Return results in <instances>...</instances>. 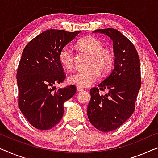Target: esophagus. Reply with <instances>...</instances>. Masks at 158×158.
Returning a JSON list of instances; mask_svg holds the SVG:
<instances>
[{"label":"esophagus","mask_w":158,"mask_h":158,"mask_svg":"<svg viewBox=\"0 0 158 158\" xmlns=\"http://www.w3.org/2000/svg\"><path fill=\"white\" fill-rule=\"evenodd\" d=\"M77 91H79V92H82V91L85 90L83 87H81V86H77Z\"/></svg>","instance_id":"obj_1"}]
</instances>
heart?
I'll list each match as a JSON object with an SVG mask.
<instances>
[{"label":"heart","mask_w":158,"mask_h":158,"mask_svg":"<svg viewBox=\"0 0 158 158\" xmlns=\"http://www.w3.org/2000/svg\"><path fill=\"white\" fill-rule=\"evenodd\" d=\"M78 46L92 54L90 66L85 70L77 71L68 78L70 84L80 86H89L95 83L101 77V71L107 73L114 65V56L110 51L103 49V44L99 39L87 36L80 40ZM60 63L64 68L70 69L74 65V52L69 45H66L60 50L59 54Z\"/></svg>","instance_id":"heart-1"}]
</instances>
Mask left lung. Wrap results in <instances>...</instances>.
<instances>
[{
  "mask_svg": "<svg viewBox=\"0 0 158 158\" xmlns=\"http://www.w3.org/2000/svg\"><path fill=\"white\" fill-rule=\"evenodd\" d=\"M93 33L108 35L113 41L114 66L111 74L90 89L87 115L91 124L102 132L116 130L130 118L141 86L139 58L127 38L114 28L97 29ZM108 91L105 95L100 90Z\"/></svg>",
  "mask_w": 158,
  "mask_h": 158,
  "instance_id": "8db88e82",
  "label": "left lung"
}]
</instances>
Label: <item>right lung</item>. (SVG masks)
Wrapping results in <instances>:
<instances>
[{"mask_svg":"<svg viewBox=\"0 0 158 158\" xmlns=\"http://www.w3.org/2000/svg\"><path fill=\"white\" fill-rule=\"evenodd\" d=\"M81 32L49 29L33 39L24 48L18 67L19 106L38 130H49L60 122L64 103L74 96L76 86L56 89L66 78L59 59L62 47Z\"/></svg>","mask_w":158,"mask_h":158,"instance_id":"right-lung-1","label":"right lung"}]
</instances>
